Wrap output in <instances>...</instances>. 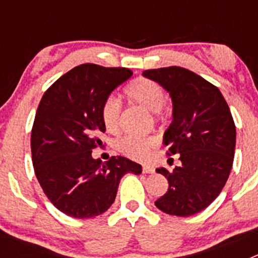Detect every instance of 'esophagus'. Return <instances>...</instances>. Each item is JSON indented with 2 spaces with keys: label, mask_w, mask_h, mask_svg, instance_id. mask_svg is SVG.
I'll use <instances>...</instances> for the list:
<instances>
[{
  "label": "esophagus",
  "mask_w": 258,
  "mask_h": 258,
  "mask_svg": "<svg viewBox=\"0 0 258 258\" xmlns=\"http://www.w3.org/2000/svg\"><path fill=\"white\" fill-rule=\"evenodd\" d=\"M142 172L146 173V174H151V173L155 172V169H154V168H152V166L145 165V166H143V168H142Z\"/></svg>",
  "instance_id": "34e87169"
}]
</instances>
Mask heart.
I'll list each match as a JSON object with an SVG mask.
<instances>
[{
	"mask_svg": "<svg viewBox=\"0 0 258 258\" xmlns=\"http://www.w3.org/2000/svg\"><path fill=\"white\" fill-rule=\"evenodd\" d=\"M127 99L155 113L157 121L163 120L165 93L160 84L147 77L133 80L125 89ZM122 107L120 99L108 97L102 106V121L108 133L116 134L121 127ZM157 146L155 137H125L117 142V150L129 159L143 161Z\"/></svg>",
	"mask_w": 258,
	"mask_h": 258,
	"instance_id": "b5f03b06",
	"label": "heart"
}]
</instances>
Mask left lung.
<instances>
[{
    "label": "left lung",
    "mask_w": 258,
    "mask_h": 258,
    "mask_svg": "<svg viewBox=\"0 0 258 258\" xmlns=\"http://www.w3.org/2000/svg\"><path fill=\"white\" fill-rule=\"evenodd\" d=\"M143 76L169 92L173 121L164 145L182 163L172 172L156 169L169 187L155 206L172 216H192L220 195L229 178L236 141L231 112L220 89L192 71L173 66L147 70Z\"/></svg>",
    "instance_id": "1"
}]
</instances>
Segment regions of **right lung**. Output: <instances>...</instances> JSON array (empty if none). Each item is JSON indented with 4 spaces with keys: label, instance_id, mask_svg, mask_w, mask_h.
<instances>
[{
    "label": "right lung",
    "instance_id": "obj_1",
    "mask_svg": "<svg viewBox=\"0 0 258 258\" xmlns=\"http://www.w3.org/2000/svg\"><path fill=\"white\" fill-rule=\"evenodd\" d=\"M133 75L122 67L85 63L68 71L41 99L32 126V161L40 186L56 209L75 218L104 213L126 173L142 166L124 156L93 159L106 132L102 106Z\"/></svg>",
    "mask_w": 258,
    "mask_h": 258
}]
</instances>
